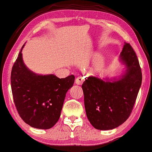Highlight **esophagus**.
<instances>
[{
    "label": "esophagus",
    "mask_w": 152,
    "mask_h": 152,
    "mask_svg": "<svg viewBox=\"0 0 152 152\" xmlns=\"http://www.w3.org/2000/svg\"><path fill=\"white\" fill-rule=\"evenodd\" d=\"M84 80V77H82V76H80L77 77L76 80H75V82H76V84H78V85H81V84L83 83Z\"/></svg>",
    "instance_id": "34e87169"
}]
</instances>
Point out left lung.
Listing matches in <instances>:
<instances>
[{"instance_id": "obj_1", "label": "left lung", "mask_w": 152, "mask_h": 152, "mask_svg": "<svg viewBox=\"0 0 152 152\" xmlns=\"http://www.w3.org/2000/svg\"><path fill=\"white\" fill-rule=\"evenodd\" d=\"M120 60L126 70L120 78L90 76L82 84L86 116L96 129H113L123 124L133 110L142 81V73L132 45L125 43Z\"/></svg>"}]
</instances>
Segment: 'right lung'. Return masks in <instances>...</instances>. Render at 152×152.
<instances>
[{"instance_id":"add662e5","label":"right lung","mask_w":152,"mask_h":152,"mask_svg":"<svg viewBox=\"0 0 152 152\" xmlns=\"http://www.w3.org/2000/svg\"><path fill=\"white\" fill-rule=\"evenodd\" d=\"M20 50L12 68L11 82L15 107L31 127L48 129L60 117L66 94L73 86L74 75L59 78L53 74L39 75L29 70Z\"/></svg>"}]
</instances>
